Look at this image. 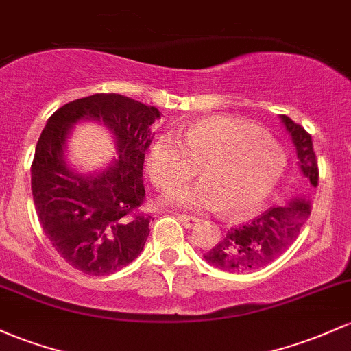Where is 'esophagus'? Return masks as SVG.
<instances>
[{
	"label": "esophagus",
	"mask_w": 351,
	"mask_h": 351,
	"mask_svg": "<svg viewBox=\"0 0 351 351\" xmlns=\"http://www.w3.org/2000/svg\"><path fill=\"white\" fill-rule=\"evenodd\" d=\"M176 218H178L180 221L183 223V226H186V228H193L196 223H198V218L188 217V215H176Z\"/></svg>",
	"instance_id": "1"
}]
</instances>
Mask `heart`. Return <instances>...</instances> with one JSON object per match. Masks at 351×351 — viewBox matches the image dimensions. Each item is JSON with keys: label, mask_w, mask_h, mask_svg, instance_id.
Returning <instances> with one entry per match:
<instances>
[{"label": "heart", "mask_w": 351, "mask_h": 351, "mask_svg": "<svg viewBox=\"0 0 351 351\" xmlns=\"http://www.w3.org/2000/svg\"><path fill=\"white\" fill-rule=\"evenodd\" d=\"M148 173L161 190L186 182L196 173L203 182L184 184L163 196L168 206L184 211L221 210L243 217L275 190L285 168L280 146L248 121L213 117L175 133L156 136L148 152Z\"/></svg>", "instance_id": "b5f03b06"}]
</instances>
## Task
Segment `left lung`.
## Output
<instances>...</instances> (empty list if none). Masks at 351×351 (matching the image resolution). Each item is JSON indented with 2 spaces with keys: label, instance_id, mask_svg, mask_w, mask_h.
Here are the masks:
<instances>
[{
  "label": "left lung",
  "instance_id": "1",
  "mask_svg": "<svg viewBox=\"0 0 351 351\" xmlns=\"http://www.w3.org/2000/svg\"><path fill=\"white\" fill-rule=\"evenodd\" d=\"M280 119L295 145L300 171L310 186L317 188L318 167L311 136L293 119L285 114H280ZM310 213V202L305 196L269 208L261 217L228 230L226 237L203 258L223 271H250L268 267L293 245Z\"/></svg>",
  "mask_w": 351,
  "mask_h": 351
}]
</instances>
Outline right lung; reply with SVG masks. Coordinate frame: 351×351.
<instances>
[{"label": "right lung", "mask_w": 351, "mask_h": 351, "mask_svg": "<svg viewBox=\"0 0 351 351\" xmlns=\"http://www.w3.org/2000/svg\"><path fill=\"white\" fill-rule=\"evenodd\" d=\"M158 118L155 106L96 93L66 103L46 121L32 167L34 208L46 238L73 268L110 275L143 252L152 217L138 208L145 199V152ZM83 121L105 125L117 148L105 169L88 173L67 161L71 130Z\"/></svg>", "instance_id": "right-lung-1"}]
</instances>
